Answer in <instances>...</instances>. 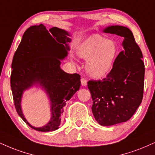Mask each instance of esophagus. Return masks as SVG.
<instances>
[{"label": "esophagus", "mask_w": 155, "mask_h": 155, "mask_svg": "<svg viewBox=\"0 0 155 155\" xmlns=\"http://www.w3.org/2000/svg\"><path fill=\"white\" fill-rule=\"evenodd\" d=\"M81 85L84 86V87H86V86L87 85V80H86L85 79H81Z\"/></svg>", "instance_id": "obj_1"}]
</instances>
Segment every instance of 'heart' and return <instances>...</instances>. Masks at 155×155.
I'll list each match as a JSON object with an SVG mask.
<instances>
[{
  "mask_svg": "<svg viewBox=\"0 0 155 155\" xmlns=\"http://www.w3.org/2000/svg\"><path fill=\"white\" fill-rule=\"evenodd\" d=\"M79 56L87 61L86 71L96 79L105 77L110 72L118 54V46L113 40L99 35H90L77 48Z\"/></svg>",
  "mask_w": 155,
  "mask_h": 155,
  "instance_id": "heart-1",
  "label": "heart"
}]
</instances>
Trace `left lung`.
Listing matches in <instances>:
<instances>
[{
	"instance_id": "1",
	"label": "left lung",
	"mask_w": 155,
	"mask_h": 155,
	"mask_svg": "<svg viewBox=\"0 0 155 155\" xmlns=\"http://www.w3.org/2000/svg\"><path fill=\"white\" fill-rule=\"evenodd\" d=\"M102 31L124 37V50L115 58L107 77L102 81H89L87 85L94 118L101 126H108L128 120L140 105L145 68L142 53L128 28L111 25Z\"/></svg>"
}]
</instances>
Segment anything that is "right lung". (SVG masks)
<instances>
[{"label":"right lung","instance_id":"1","mask_svg":"<svg viewBox=\"0 0 155 155\" xmlns=\"http://www.w3.org/2000/svg\"><path fill=\"white\" fill-rule=\"evenodd\" d=\"M69 32L56 27L48 31L45 26H31L26 30L13 58L11 88L16 112L33 129L47 132L58 129L66 102L79 90L80 75L68 74L61 61L70 51ZM40 87L50 102V120L42 127L31 125L24 117L21 100L26 90Z\"/></svg>","mask_w":155,"mask_h":155}]
</instances>
